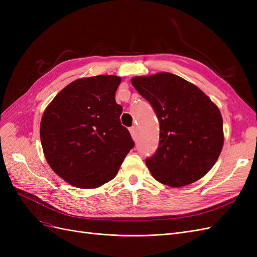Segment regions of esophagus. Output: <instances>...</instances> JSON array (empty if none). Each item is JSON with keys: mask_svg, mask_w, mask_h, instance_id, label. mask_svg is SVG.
Wrapping results in <instances>:
<instances>
[{"mask_svg": "<svg viewBox=\"0 0 257 257\" xmlns=\"http://www.w3.org/2000/svg\"><path fill=\"white\" fill-rule=\"evenodd\" d=\"M130 132H131L132 137H133L134 139H136V137H137V127H136L135 125L132 126V127L130 128Z\"/></svg>", "mask_w": 257, "mask_h": 257, "instance_id": "esophagus-1", "label": "esophagus"}]
</instances>
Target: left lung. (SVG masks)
Segmentation results:
<instances>
[{
	"mask_svg": "<svg viewBox=\"0 0 257 257\" xmlns=\"http://www.w3.org/2000/svg\"><path fill=\"white\" fill-rule=\"evenodd\" d=\"M160 122L157 152L146 159L159 182L180 188L203 178L219 159L224 144L217 106L195 84L170 73L132 78Z\"/></svg>",
	"mask_w": 257,
	"mask_h": 257,
	"instance_id": "1",
	"label": "left lung"
}]
</instances>
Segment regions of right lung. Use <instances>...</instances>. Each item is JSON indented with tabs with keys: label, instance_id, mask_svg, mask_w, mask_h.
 Masks as SVG:
<instances>
[{
	"label": "right lung",
	"instance_id": "add662e5",
	"mask_svg": "<svg viewBox=\"0 0 257 257\" xmlns=\"http://www.w3.org/2000/svg\"><path fill=\"white\" fill-rule=\"evenodd\" d=\"M121 78L99 75L77 79L60 91L41 121V142L49 166L76 188L95 189L112 180L134 147L120 122L115 91Z\"/></svg>",
	"mask_w": 257,
	"mask_h": 257
}]
</instances>
